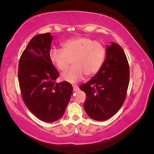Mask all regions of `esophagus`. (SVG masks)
<instances>
[{"label": "esophagus", "instance_id": "34e87169", "mask_svg": "<svg viewBox=\"0 0 154 154\" xmlns=\"http://www.w3.org/2000/svg\"><path fill=\"white\" fill-rule=\"evenodd\" d=\"M72 88H73V91H77L79 90V87L77 85H72Z\"/></svg>", "mask_w": 154, "mask_h": 154}]
</instances>
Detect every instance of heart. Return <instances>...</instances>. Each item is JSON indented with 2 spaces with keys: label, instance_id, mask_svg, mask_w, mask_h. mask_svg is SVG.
<instances>
[{
  "label": "heart",
  "instance_id": "b5f03b06",
  "mask_svg": "<svg viewBox=\"0 0 154 154\" xmlns=\"http://www.w3.org/2000/svg\"><path fill=\"white\" fill-rule=\"evenodd\" d=\"M106 55L105 47L100 42L86 36H77L65 41L62 49L53 48L49 58L61 71L71 64L72 67L62 74V79L70 83L82 80L84 75L91 77L100 71Z\"/></svg>",
  "mask_w": 154,
  "mask_h": 154
}]
</instances>
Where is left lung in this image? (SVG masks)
Instances as JSON below:
<instances>
[{"instance_id":"obj_1","label":"left lung","mask_w":154,"mask_h":154,"mask_svg":"<svg viewBox=\"0 0 154 154\" xmlns=\"http://www.w3.org/2000/svg\"><path fill=\"white\" fill-rule=\"evenodd\" d=\"M129 79L126 54L121 46L112 43L106 48V58L100 71L79 87L86 94L83 106L88 116L98 121L114 116L126 99Z\"/></svg>"}]
</instances>
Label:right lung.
I'll return each mask as SVG.
<instances>
[{"instance_id": "right-lung-1", "label": "right lung", "mask_w": 154, "mask_h": 154, "mask_svg": "<svg viewBox=\"0 0 154 154\" xmlns=\"http://www.w3.org/2000/svg\"><path fill=\"white\" fill-rule=\"evenodd\" d=\"M52 39L49 32L34 36L23 51L18 66L23 101L36 118L47 122L63 116L72 92L69 82H56L59 72L49 58Z\"/></svg>"}]
</instances>
